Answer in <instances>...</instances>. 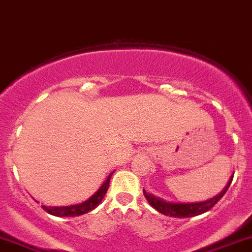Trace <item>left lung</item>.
<instances>
[{
  "mask_svg": "<svg viewBox=\"0 0 252 252\" xmlns=\"http://www.w3.org/2000/svg\"><path fill=\"white\" fill-rule=\"evenodd\" d=\"M232 180H233V175L229 178L228 183H227V185L224 186L222 191L219 192V193L216 194V196H214L213 198H209L207 199V201H203V202H193V203L168 202L159 198V197L155 196V194L150 193V192H147L144 189H143V193H144V197L147 198L149 204H150L153 208H155L158 213L163 214V215L172 216V218H192V216L201 215V214L208 212L209 209H212L214 205L222 198L223 194L226 193V191L228 190Z\"/></svg>",
  "mask_w": 252,
  "mask_h": 252,
  "instance_id": "left-lung-1",
  "label": "left lung"
}]
</instances>
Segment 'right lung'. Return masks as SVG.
<instances>
[{
  "instance_id": "right-lung-1",
  "label": "right lung",
  "mask_w": 252,
  "mask_h": 252,
  "mask_svg": "<svg viewBox=\"0 0 252 252\" xmlns=\"http://www.w3.org/2000/svg\"><path fill=\"white\" fill-rule=\"evenodd\" d=\"M112 172L105 181L102 184L101 188L98 189L93 196L89 199H86L85 202L79 203V204H73V205H66V207H48V205L42 204V208L47 213L51 214L54 216H59V218H71V216H80L83 214H86L91 210H94L99 203L102 202V199L104 198L105 193H107L108 188H109V181L110 178L113 175Z\"/></svg>"
}]
</instances>
